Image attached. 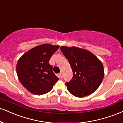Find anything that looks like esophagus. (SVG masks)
<instances>
[{
    "mask_svg": "<svg viewBox=\"0 0 123 123\" xmlns=\"http://www.w3.org/2000/svg\"><path fill=\"white\" fill-rule=\"evenodd\" d=\"M58 77H60V79H62V72H61V73H59Z\"/></svg>",
    "mask_w": 123,
    "mask_h": 123,
    "instance_id": "esophagus-1",
    "label": "esophagus"
}]
</instances>
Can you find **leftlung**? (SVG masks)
<instances>
[{
    "mask_svg": "<svg viewBox=\"0 0 123 123\" xmlns=\"http://www.w3.org/2000/svg\"><path fill=\"white\" fill-rule=\"evenodd\" d=\"M60 49L68 60L73 71L72 80L65 83L69 92L79 98L94 92L104 77L102 62L85 49L66 46H62Z\"/></svg>",
    "mask_w": 123,
    "mask_h": 123,
    "instance_id": "8db88e82",
    "label": "left lung"
}]
</instances>
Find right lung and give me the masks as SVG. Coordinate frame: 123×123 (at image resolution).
<instances>
[{"instance_id": "obj_1", "label": "right lung", "mask_w": 123, "mask_h": 123, "mask_svg": "<svg viewBox=\"0 0 123 123\" xmlns=\"http://www.w3.org/2000/svg\"><path fill=\"white\" fill-rule=\"evenodd\" d=\"M59 47L49 44L39 45L28 51L18 60L16 66L18 79L32 94H46L58 80L49 60Z\"/></svg>"}]
</instances>
